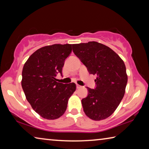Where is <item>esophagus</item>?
<instances>
[{"label": "esophagus", "mask_w": 149, "mask_h": 149, "mask_svg": "<svg viewBox=\"0 0 149 149\" xmlns=\"http://www.w3.org/2000/svg\"><path fill=\"white\" fill-rule=\"evenodd\" d=\"M76 87H77V89H79V88L81 87V85H79L77 84V85H76Z\"/></svg>", "instance_id": "obj_1"}]
</instances>
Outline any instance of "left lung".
<instances>
[{"label": "left lung", "mask_w": 149, "mask_h": 149, "mask_svg": "<svg viewBox=\"0 0 149 149\" xmlns=\"http://www.w3.org/2000/svg\"><path fill=\"white\" fill-rule=\"evenodd\" d=\"M72 49L90 74L97 75V87H87L88 96L81 100L85 114L93 120H104L124 96L127 82L124 62L110 48L96 41L74 44Z\"/></svg>", "instance_id": "8db88e82"}]
</instances>
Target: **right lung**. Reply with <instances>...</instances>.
Returning <instances> with one entry per match:
<instances>
[{"instance_id": "add662e5", "label": "right lung", "mask_w": 149, "mask_h": 149, "mask_svg": "<svg viewBox=\"0 0 149 149\" xmlns=\"http://www.w3.org/2000/svg\"><path fill=\"white\" fill-rule=\"evenodd\" d=\"M72 45L54 44L34 52L24 64L22 87L26 99L42 118L55 120L64 114L70 97L76 89L74 83L57 82Z\"/></svg>"}]
</instances>
